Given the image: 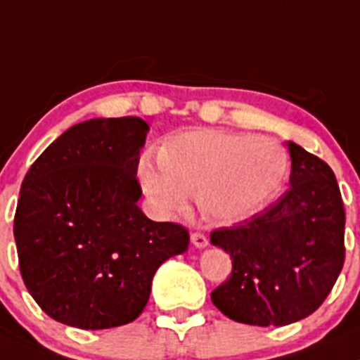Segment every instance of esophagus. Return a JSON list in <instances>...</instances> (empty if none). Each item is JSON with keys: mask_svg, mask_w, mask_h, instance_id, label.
Listing matches in <instances>:
<instances>
[{"mask_svg": "<svg viewBox=\"0 0 360 360\" xmlns=\"http://www.w3.org/2000/svg\"><path fill=\"white\" fill-rule=\"evenodd\" d=\"M191 242H193L194 248H198V249H203L208 245V238L205 237L203 233H193L191 235Z\"/></svg>", "mask_w": 360, "mask_h": 360, "instance_id": "esophagus-1", "label": "esophagus"}]
</instances>
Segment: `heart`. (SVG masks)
<instances>
[{"mask_svg":"<svg viewBox=\"0 0 360 360\" xmlns=\"http://www.w3.org/2000/svg\"><path fill=\"white\" fill-rule=\"evenodd\" d=\"M159 164L143 160L139 182L160 214L186 210L196 191L201 214L235 224L265 207L288 173L285 148L266 136L196 129L166 139Z\"/></svg>","mask_w":360,"mask_h":360,"instance_id":"heart-1","label":"heart"}]
</instances>
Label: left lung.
<instances>
[{"label":"left lung","mask_w":360,"mask_h":360,"mask_svg":"<svg viewBox=\"0 0 360 360\" xmlns=\"http://www.w3.org/2000/svg\"><path fill=\"white\" fill-rule=\"evenodd\" d=\"M286 145L290 189L251 219L210 235L233 263L212 302L240 323L283 327L309 316L343 269L345 207L336 176L302 146Z\"/></svg>","instance_id":"8db88e82"}]
</instances>
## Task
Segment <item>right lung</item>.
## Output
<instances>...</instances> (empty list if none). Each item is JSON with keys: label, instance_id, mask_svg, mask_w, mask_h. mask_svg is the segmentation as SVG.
<instances>
[{"label": "right lung", "instance_id": "obj_1", "mask_svg": "<svg viewBox=\"0 0 360 360\" xmlns=\"http://www.w3.org/2000/svg\"><path fill=\"white\" fill-rule=\"evenodd\" d=\"M148 123L94 118L65 131L33 162L13 219L19 269L53 320L84 330L134 321L157 269L189 233L138 207L139 150Z\"/></svg>", "mask_w": 360, "mask_h": 360}]
</instances>
